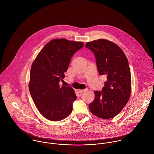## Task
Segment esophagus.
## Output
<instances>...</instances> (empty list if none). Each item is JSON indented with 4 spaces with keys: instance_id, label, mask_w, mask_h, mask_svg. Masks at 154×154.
<instances>
[{
    "instance_id": "34e87169",
    "label": "esophagus",
    "mask_w": 154,
    "mask_h": 154,
    "mask_svg": "<svg viewBox=\"0 0 154 154\" xmlns=\"http://www.w3.org/2000/svg\"><path fill=\"white\" fill-rule=\"evenodd\" d=\"M88 90V89H83V90H80V89H79V92L80 93H83V92H86Z\"/></svg>"
}]
</instances>
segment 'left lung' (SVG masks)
<instances>
[{
	"instance_id": "1",
	"label": "left lung",
	"mask_w": 154,
	"mask_h": 154,
	"mask_svg": "<svg viewBox=\"0 0 154 154\" xmlns=\"http://www.w3.org/2000/svg\"><path fill=\"white\" fill-rule=\"evenodd\" d=\"M86 47L95 56L99 74L107 77L102 91H95L89 109L98 118L111 119L121 112L130 97L131 76L128 59L118 45L107 39L88 42Z\"/></svg>"
}]
</instances>
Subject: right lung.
Here are the masks:
<instances>
[{
  "label": "right lung",
  "instance_id": "right-lung-1",
  "mask_svg": "<svg viewBox=\"0 0 154 154\" xmlns=\"http://www.w3.org/2000/svg\"><path fill=\"white\" fill-rule=\"evenodd\" d=\"M83 42L54 39L40 51L32 63L29 89L39 113L46 119L59 121L72 110L76 100L74 89L60 86L73 54L83 47Z\"/></svg>",
  "mask_w": 154,
  "mask_h": 154
}]
</instances>
